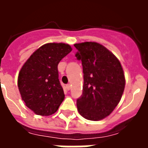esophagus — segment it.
I'll list each match as a JSON object with an SVG mask.
<instances>
[{
	"instance_id": "obj_1",
	"label": "esophagus",
	"mask_w": 148,
	"mask_h": 148,
	"mask_svg": "<svg viewBox=\"0 0 148 148\" xmlns=\"http://www.w3.org/2000/svg\"><path fill=\"white\" fill-rule=\"evenodd\" d=\"M66 87L67 90H71V86L70 85V84H67V85L66 86Z\"/></svg>"
}]
</instances>
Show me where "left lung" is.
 <instances>
[{"instance_id": "left-lung-1", "label": "left lung", "mask_w": 148, "mask_h": 148, "mask_svg": "<svg viewBox=\"0 0 148 148\" xmlns=\"http://www.w3.org/2000/svg\"><path fill=\"white\" fill-rule=\"evenodd\" d=\"M74 46L84 74L82 94L77 99L78 112L90 121L102 120L114 110L124 93L125 78L121 62L97 42Z\"/></svg>"}]
</instances>
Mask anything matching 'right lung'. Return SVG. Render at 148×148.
Listing matches in <instances>:
<instances>
[{
    "label": "right lung",
    "mask_w": 148,
    "mask_h": 148,
    "mask_svg": "<svg viewBox=\"0 0 148 148\" xmlns=\"http://www.w3.org/2000/svg\"><path fill=\"white\" fill-rule=\"evenodd\" d=\"M71 51L66 43H47L37 49L21 68L18 88L26 106L36 114H54L64 100L58 65Z\"/></svg>",
    "instance_id": "obj_1"
}]
</instances>
